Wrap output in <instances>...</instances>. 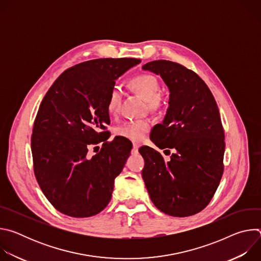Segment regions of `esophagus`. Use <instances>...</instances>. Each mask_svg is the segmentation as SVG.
<instances>
[{"mask_svg": "<svg viewBox=\"0 0 261 261\" xmlns=\"http://www.w3.org/2000/svg\"><path fill=\"white\" fill-rule=\"evenodd\" d=\"M138 148H139V144L138 143H133V148H132V153L135 154L138 152Z\"/></svg>", "mask_w": 261, "mask_h": 261, "instance_id": "34e87169", "label": "esophagus"}]
</instances>
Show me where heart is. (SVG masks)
<instances>
[{"instance_id": "heart-1", "label": "heart", "mask_w": 261, "mask_h": 261, "mask_svg": "<svg viewBox=\"0 0 261 261\" xmlns=\"http://www.w3.org/2000/svg\"><path fill=\"white\" fill-rule=\"evenodd\" d=\"M130 87L141 95L147 102V106L152 110H158L162 107L163 101L160 95L161 85L159 80L150 73H143L130 81ZM123 93L120 88L114 87L109 92L107 99V110L110 115H117L120 110ZM150 128L146 120L127 121L118 128V134L133 141H140Z\"/></svg>"}]
</instances>
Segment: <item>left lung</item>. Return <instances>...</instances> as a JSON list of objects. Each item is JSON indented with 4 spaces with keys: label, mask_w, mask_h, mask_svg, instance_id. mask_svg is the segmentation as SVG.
<instances>
[{
    "label": "left lung",
    "mask_w": 261,
    "mask_h": 261,
    "mask_svg": "<svg viewBox=\"0 0 261 261\" xmlns=\"http://www.w3.org/2000/svg\"><path fill=\"white\" fill-rule=\"evenodd\" d=\"M142 69L159 74L170 91L167 114L151 139L159 148L176 150L166 162L154 148H139L145 187L161 212L195 215L210 203L224 171V129L216 100L197 74L178 63L158 60Z\"/></svg>",
    "instance_id": "obj_1"
}]
</instances>
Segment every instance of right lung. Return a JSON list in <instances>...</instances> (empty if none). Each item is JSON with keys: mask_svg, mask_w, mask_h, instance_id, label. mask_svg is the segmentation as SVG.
Segmentation results:
<instances>
[{"mask_svg": "<svg viewBox=\"0 0 261 261\" xmlns=\"http://www.w3.org/2000/svg\"><path fill=\"white\" fill-rule=\"evenodd\" d=\"M139 63L133 58L83 62L65 70L44 96L31 137L33 167L43 194L62 214L92 217L110 201L132 146L116 137L93 158L88 146L106 140L109 92Z\"/></svg>", "mask_w": 261, "mask_h": 261, "instance_id": "1", "label": "right lung"}]
</instances>
